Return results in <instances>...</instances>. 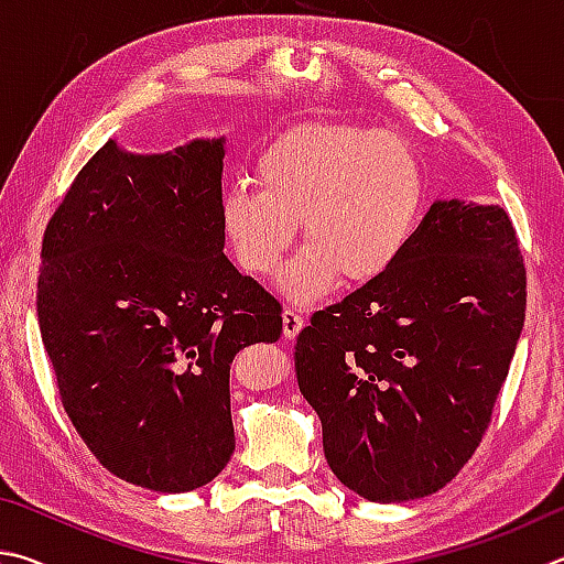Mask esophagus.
<instances>
[{"label": "esophagus", "instance_id": "esophagus-1", "mask_svg": "<svg viewBox=\"0 0 564 564\" xmlns=\"http://www.w3.org/2000/svg\"><path fill=\"white\" fill-rule=\"evenodd\" d=\"M282 324H284V337L288 339H294L300 334V329L304 327V317L302 314L297 312V310H292V307H288L282 312Z\"/></svg>", "mask_w": 564, "mask_h": 564}]
</instances>
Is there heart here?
I'll return each mask as SVG.
<instances>
[{
  "label": "heart",
  "mask_w": 564,
  "mask_h": 564,
  "mask_svg": "<svg viewBox=\"0 0 564 564\" xmlns=\"http://www.w3.org/2000/svg\"><path fill=\"white\" fill-rule=\"evenodd\" d=\"M260 187L232 183L220 220L240 270L270 274L302 225L307 247L284 267L294 304L327 297L339 280L371 284L409 252L426 210V175L401 138L357 123H317L280 138L257 161Z\"/></svg>",
  "instance_id": "b5f03b06"
}]
</instances>
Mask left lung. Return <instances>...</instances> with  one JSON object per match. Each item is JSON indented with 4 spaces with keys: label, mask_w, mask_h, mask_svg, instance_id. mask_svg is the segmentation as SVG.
Segmentation results:
<instances>
[{
    "label": "left lung",
    "mask_w": 564,
    "mask_h": 564,
    "mask_svg": "<svg viewBox=\"0 0 564 564\" xmlns=\"http://www.w3.org/2000/svg\"><path fill=\"white\" fill-rule=\"evenodd\" d=\"M525 284L502 207L433 203L387 276L312 314L294 369L344 486L403 502L458 476L516 357Z\"/></svg>",
    "instance_id": "obj_1"
}]
</instances>
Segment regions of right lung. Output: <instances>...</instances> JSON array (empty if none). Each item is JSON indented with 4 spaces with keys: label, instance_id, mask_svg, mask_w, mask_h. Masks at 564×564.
<instances>
[{
    "label": "right lung",
    "instance_id": "add662e5",
    "mask_svg": "<svg viewBox=\"0 0 564 564\" xmlns=\"http://www.w3.org/2000/svg\"><path fill=\"white\" fill-rule=\"evenodd\" d=\"M223 138L165 155L113 141L42 240L36 312L58 399L116 478L210 482L235 451L230 364L282 334V304L223 254Z\"/></svg>",
    "mask_w": 564,
    "mask_h": 564
}]
</instances>
